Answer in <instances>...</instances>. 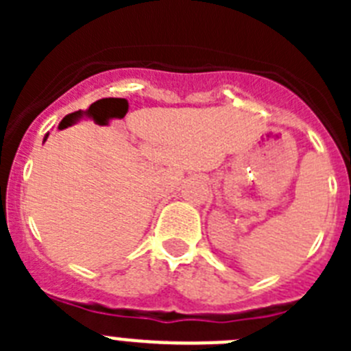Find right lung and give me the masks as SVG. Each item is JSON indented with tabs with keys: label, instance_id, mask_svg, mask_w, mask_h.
<instances>
[{
	"label": "right lung",
	"instance_id": "1",
	"mask_svg": "<svg viewBox=\"0 0 351 351\" xmlns=\"http://www.w3.org/2000/svg\"><path fill=\"white\" fill-rule=\"evenodd\" d=\"M47 137H49V133H47V135H45V138H43V141H47Z\"/></svg>",
	"mask_w": 351,
	"mask_h": 351
}]
</instances>
